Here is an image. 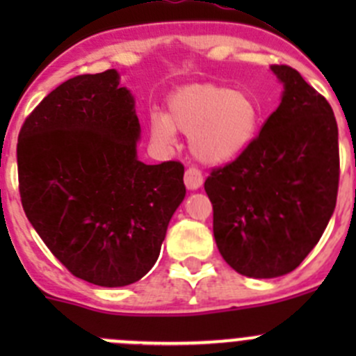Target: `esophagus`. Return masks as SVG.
Returning <instances> with one entry per match:
<instances>
[{
    "label": "esophagus",
    "mask_w": 356,
    "mask_h": 356,
    "mask_svg": "<svg viewBox=\"0 0 356 356\" xmlns=\"http://www.w3.org/2000/svg\"><path fill=\"white\" fill-rule=\"evenodd\" d=\"M184 184L186 188L195 191V189H200L203 186V174L196 167H189L184 174Z\"/></svg>",
    "instance_id": "34e87169"
}]
</instances>
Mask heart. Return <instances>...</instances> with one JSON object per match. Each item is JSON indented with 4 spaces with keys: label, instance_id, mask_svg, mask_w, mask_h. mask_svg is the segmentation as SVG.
Wrapping results in <instances>:
<instances>
[{
    "label": "heart",
    "instance_id": "obj_1",
    "mask_svg": "<svg viewBox=\"0 0 356 356\" xmlns=\"http://www.w3.org/2000/svg\"><path fill=\"white\" fill-rule=\"evenodd\" d=\"M260 110L251 96L220 86H189L174 92L167 113L153 111L149 136L156 145L170 146L175 131L189 136L191 149L204 163H227L253 143Z\"/></svg>",
    "mask_w": 356,
    "mask_h": 356
}]
</instances>
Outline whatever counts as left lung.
<instances>
[{"label":"left lung","instance_id":"left-lung-1","mask_svg":"<svg viewBox=\"0 0 356 356\" xmlns=\"http://www.w3.org/2000/svg\"><path fill=\"white\" fill-rule=\"evenodd\" d=\"M270 68L284 86L281 105L241 155L204 181L218 251L254 279L284 275L307 258L331 220L339 184L331 105L294 68Z\"/></svg>","mask_w":356,"mask_h":356}]
</instances>
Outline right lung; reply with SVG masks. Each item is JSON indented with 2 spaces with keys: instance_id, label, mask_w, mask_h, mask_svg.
Instances as JSON below:
<instances>
[{
  "instance_id": "1",
  "label": "right lung",
  "mask_w": 356,
  "mask_h": 356,
  "mask_svg": "<svg viewBox=\"0 0 356 356\" xmlns=\"http://www.w3.org/2000/svg\"><path fill=\"white\" fill-rule=\"evenodd\" d=\"M118 79L113 68L68 79L25 118L17 145L29 222L70 274L103 288L152 270L186 196L181 161L138 160L134 96Z\"/></svg>"
}]
</instances>
